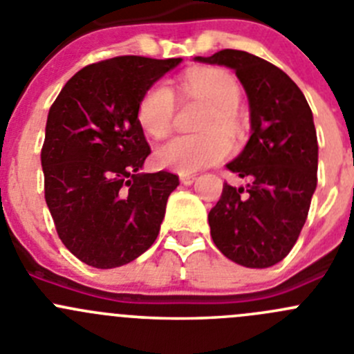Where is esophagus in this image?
Instances as JSON below:
<instances>
[{
    "instance_id": "34e87169",
    "label": "esophagus",
    "mask_w": 354,
    "mask_h": 354,
    "mask_svg": "<svg viewBox=\"0 0 354 354\" xmlns=\"http://www.w3.org/2000/svg\"><path fill=\"white\" fill-rule=\"evenodd\" d=\"M180 179V183L184 184V186H191V184L194 183V180H196V175H191V174H183L179 177Z\"/></svg>"
}]
</instances>
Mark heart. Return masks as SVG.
Listing matches in <instances>:
<instances>
[{"label": "heart", "instance_id": "1", "mask_svg": "<svg viewBox=\"0 0 354 354\" xmlns=\"http://www.w3.org/2000/svg\"><path fill=\"white\" fill-rule=\"evenodd\" d=\"M180 90L186 97L201 99L208 104V111L200 123V130L205 133L174 137L158 147L154 160L158 167L183 175L218 163L230 154V140L220 133L236 137L240 132L236 106L241 90L233 74L218 67L187 71L180 78ZM174 114V92L165 82L153 83L137 104L139 127L153 139H163L170 133Z\"/></svg>", "mask_w": 354, "mask_h": 354}]
</instances>
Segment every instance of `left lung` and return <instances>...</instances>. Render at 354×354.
<instances>
[{
    "mask_svg": "<svg viewBox=\"0 0 354 354\" xmlns=\"http://www.w3.org/2000/svg\"><path fill=\"white\" fill-rule=\"evenodd\" d=\"M194 60L234 69L250 106V139L225 165L248 184H224L208 214L212 240L245 268L278 264L301 234L318 183L311 107L287 74L261 57L227 48Z\"/></svg>",
    "mask_w": 354,
    "mask_h": 354,
    "instance_id": "8db88e82",
    "label": "left lung"
}]
</instances>
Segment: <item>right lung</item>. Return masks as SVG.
<instances>
[{
    "label": "right lung",
    "instance_id": "add662e5",
    "mask_svg": "<svg viewBox=\"0 0 354 354\" xmlns=\"http://www.w3.org/2000/svg\"><path fill=\"white\" fill-rule=\"evenodd\" d=\"M180 62L124 55L90 64L50 107L41 149L45 200L62 243L92 268L129 264L160 233L179 177L140 174L151 149L137 104Z\"/></svg>",
    "mask_w": 354,
    "mask_h": 354
}]
</instances>
